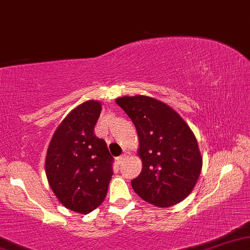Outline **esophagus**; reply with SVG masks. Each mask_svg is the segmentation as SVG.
Wrapping results in <instances>:
<instances>
[{"mask_svg": "<svg viewBox=\"0 0 250 250\" xmlns=\"http://www.w3.org/2000/svg\"><path fill=\"white\" fill-rule=\"evenodd\" d=\"M128 156H129L128 153H125V154H122L121 156H119V158H118V164H119V165H121L122 162L125 161V160L128 158Z\"/></svg>", "mask_w": 250, "mask_h": 250, "instance_id": "obj_1", "label": "esophagus"}]
</instances>
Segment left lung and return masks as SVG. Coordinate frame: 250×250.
Masks as SVG:
<instances>
[{"instance_id":"1","label":"left lung","mask_w":250,"mask_h":250,"mask_svg":"<svg viewBox=\"0 0 250 250\" xmlns=\"http://www.w3.org/2000/svg\"><path fill=\"white\" fill-rule=\"evenodd\" d=\"M116 104L134 122L143 169L131 181L143 200L170 207L184 200L200 176L197 138L184 120L165 103L146 96L121 97Z\"/></svg>"}]
</instances>
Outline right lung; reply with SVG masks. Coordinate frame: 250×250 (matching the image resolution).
<instances>
[{
	"mask_svg": "<svg viewBox=\"0 0 250 250\" xmlns=\"http://www.w3.org/2000/svg\"><path fill=\"white\" fill-rule=\"evenodd\" d=\"M102 111L89 101L73 109L52 136L45 160L49 185L69 210L88 214L104 201L113 175V156L104 139L96 137Z\"/></svg>",
	"mask_w": 250,
	"mask_h": 250,
	"instance_id": "obj_1",
	"label": "right lung"
}]
</instances>
